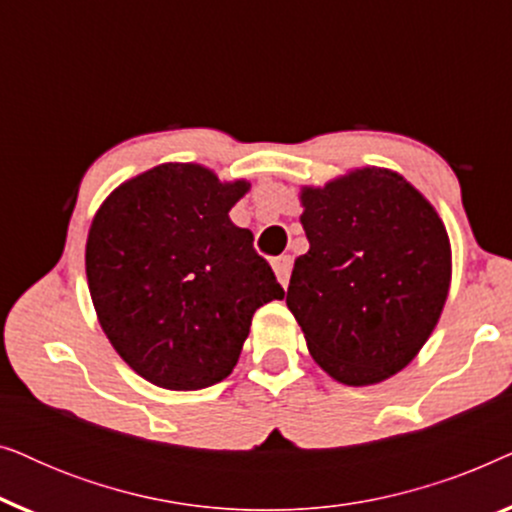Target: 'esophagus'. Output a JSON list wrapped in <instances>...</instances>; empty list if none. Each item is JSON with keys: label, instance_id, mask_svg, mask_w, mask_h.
<instances>
[{"label": "esophagus", "instance_id": "esophagus-1", "mask_svg": "<svg viewBox=\"0 0 512 512\" xmlns=\"http://www.w3.org/2000/svg\"><path fill=\"white\" fill-rule=\"evenodd\" d=\"M272 268H275V275L279 279V284L289 286V279H291V268H293V258L291 256H279L272 261Z\"/></svg>", "mask_w": 512, "mask_h": 512}]
</instances>
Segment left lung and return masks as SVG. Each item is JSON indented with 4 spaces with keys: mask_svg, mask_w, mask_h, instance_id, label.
Segmentation results:
<instances>
[{
    "mask_svg": "<svg viewBox=\"0 0 512 512\" xmlns=\"http://www.w3.org/2000/svg\"><path fill=\"white\" fill-rule=\"evenodd\" d=\"M310 242L286 305L317 366L347 387L401 373L443 314L452 247L436 207L387 167L300 188Z\"/></svg>",
    "mask_w": 512,
    "mask_h": 512,
    "instance_id": "left-lung-1",
    "label": "left lung"
}]
</instances>
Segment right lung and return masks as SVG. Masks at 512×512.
<instances>
[{
  "label": "right lung",
  "instance_id": "add662e5",
  "mask_svg": "<svg viewBox=\"0 0 512 512\" xmlns=\"http://www.w3.org/2000/svg\"><path fill=\"white\" fill-rule=\"evenodd\" d=\"M251 188L198 163L123 181L93 216L86 277L97 321L146 382L198 391L226 380L251 317L284 289L228 212Z\"/></svg>",
  "mask_w": 512,
  "mask_h": 512
}]
</instances>
